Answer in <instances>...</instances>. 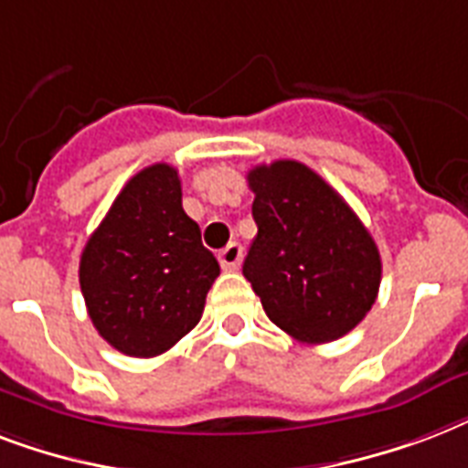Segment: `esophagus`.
Masks as SVG:
<instances>
[{
	"instance_id": "esophagus-1",
	"label": "esophagus",
	"mask_w": 468,
	"mask_h": 468,
	"mask_svg": "<svg viewBox=\"0 0 468 468\" xmlns=\"http://www.w3.org/2000/svg\"><path fill=\"white\" fill-rule=\"evenodd\" d=\"M218 262L226 271H235L242 262V245L240 242H230L228 248H223L218 252Z\"/></svg>"
}]
</instances>
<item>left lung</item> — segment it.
<instances>
[{"mask_svg": "<svg viewBox=\"0 0 468 468\" xmlns=\"http://www.w3.org/2000/svg\"><path fill=\"white\" fill-rule=\"evenodd\" d=\"M257 238L242 274L274 325L308 345L337 340L364 320L381 284L378 248L347 201L296 160L257 165Z\"/></svg>", "mask_w": 468, "mask_h": 468, "instance_id": "left-lung-1", "label": "left lung"}]
</instances>
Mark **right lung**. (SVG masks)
Segmentation results:
<instances>
[{"label":"right lung","instance_id":"right-lung-1","mask_svg":"<svg viewBox=\"0 0 468 468\" xmlns=\"http://www.w3.org/2000/svg\"><path fill=\"white\" fill-rule=\"evenodd\" d=\"M218 274V260L182 208L179 175L165 162L128 179L80 260L91 323L128 356H157L182 340Z\"/></svg>","mask_w":468,"mask_h":468}]
</instances>
